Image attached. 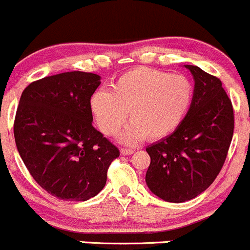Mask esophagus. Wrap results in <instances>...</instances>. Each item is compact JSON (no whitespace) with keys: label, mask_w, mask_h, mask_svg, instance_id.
<instances>
[{"label":"esophagus","mask_w":250,"mask_h":250,"mask_svg":"<svg viewBox=\"0 0 250 250\" xmlns=\"http://www.w3.org/2000/svg\"><path fill=\"white\" fill-rule=\"evenodd\" d=\"M120 152H122L123 155H130V154H132L135 150L130 149V148H122V149H120Z\"/></svg>","instance_id":"1"}]
</instances>
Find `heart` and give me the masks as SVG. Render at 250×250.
Instances as JSON below:
<instances>
[{"label": "heart", "instance_id": "obj_1", "mask_svg": "<svg viewBox=\"0 0 250 250\" xmlns=\"http://www.w3.org/2000/svg\"><path fill=\"white\" fill-rule=\"evenodd\" d=\"M193 95V85L186 76L140 66L115 79L110 91H96L90 109L107 136L117 135L130 113L132 122L120 140L135 145L146 137L160 140L174 132L188 113Z\"/></svg>", "mask_w": 250, "mask_h": 250}]
</instances>
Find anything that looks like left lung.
Listing matches in <instances>:
<instances>
[{"mask_svg": "<svg viewBox=\"0 0 250 250\" xmlns=\"http://www.w3.org/2000/svg\"><path fill=\"white\" fill-rule=\"evenodd\" d=\"M194 78L191 108L170 136L146 148L150 164L148 188L172 203L196 198L214 182L224 167L233 136L231 100L219 78L186 65Z\"/></svg>", "mask_w": 250, "mask_h": 250, "instance_id": "1", "label": "left lung"}]
</instances>
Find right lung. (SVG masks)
Here are the masks:
<instances>
[{"mask_svg":"<svg viewBox=\"0 0 250 250\" xmlns=\"http://www.w3.org/2000/svg\"><path fill=\"white\" fill-rule=\"evenodd\" d=\"M101 76L68 71L26 86L17 108L14 138L36 182L51 196L83 202L100 193L117 146L92 125L91 96Z\"/></svg>","mask_w":250,"mask_h":250,"instance_id":"right-lung-1","label":"right lung"}]
</instances>
